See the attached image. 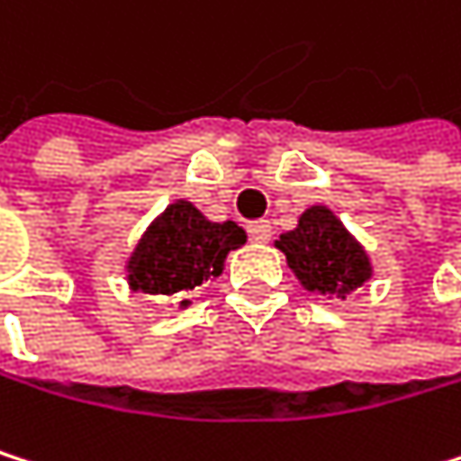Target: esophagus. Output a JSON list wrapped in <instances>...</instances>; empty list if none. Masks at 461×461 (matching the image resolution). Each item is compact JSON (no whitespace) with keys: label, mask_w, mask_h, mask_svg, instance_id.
Returning a JSON list of instances; mask_svg holds the SVG:
<instances>
[{"label":"esophagus","mask_w":461,"mask_h":461,"mask_svg":"<svg viewBox=\"0 0 461 461\" xmlns=\"http://www.w3.org/2000/svg\"><path fill=\"white\" fill-rule=\"evenodd\" d=\"M249 238H251V243H270V238H273V226H270L267 221L251 223V226H249Z\"/></svg>","instance_id":"1"}]
</instances>
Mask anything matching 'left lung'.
I'll use <instances>...</instances> for the list:
<instances>
[{
    "instance_id": "1",
    "label": "left lung",
    "mask_w": 461,
    "mask_h": 461,
    "mask_svg": "<svg viewBox=\"0 0 461 461\" xmlns=\"http://www.w3.org/2000/svg\"><path fill=\"white\" fill-rule=\"evenodd\" d=\"M276 249L284 251L289 270L298 276L303 289L336 294L341 301L375 273L366 249L325 204L309 207L298 218V226L276 240Z\"/></svg>"
}]
</instances>
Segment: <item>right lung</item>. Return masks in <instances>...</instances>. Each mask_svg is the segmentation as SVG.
<instances>
[{"label": "right lung", "instance_id": "right-lung-1", "mask_svg": "<svg viewBox=\"0 0 461 461\" xmlns=\"http://www.w3.org/2000/svg\"><path fill=\"white\" fill-rule=\"evenodd\" d=\"M246 243L235 221L215 223L191 202L177 199L163 210L128 257V286L152 298H175L188 309L185 294L223 273L226 254Z\"/></svg>", "mask_w": 461, "mask_h": 461}]
</instances>
